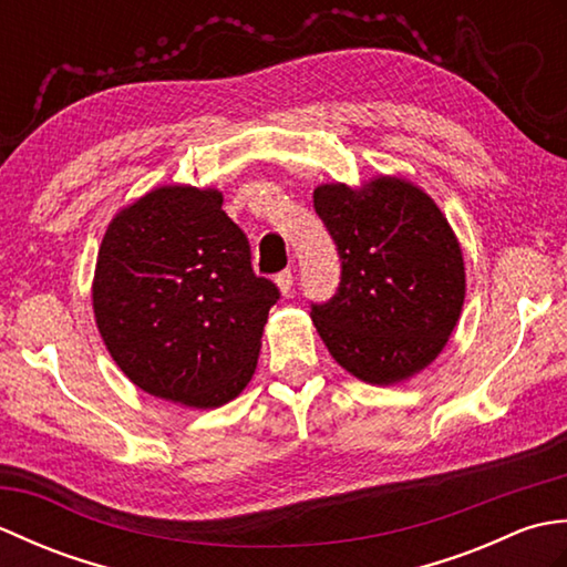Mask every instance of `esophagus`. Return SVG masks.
<instances>
[{"label":"esophagus","mask_w":567,"mask_h":567,"mask_svg":"<svg viewBox=\"0 0 567 567\" xmlns=\"http://www.w3.org/2000/svg\"><path fill=\"white\" fill-rule=\"evenodd\" d=\"M292 282H295L292 270H282L280 275L275 277V285H277V290H280V295H282V297H290V292H292Z\"/></svg>","instance_id":"1"}]
</instances>
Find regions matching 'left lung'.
<instances>
[{"label": "left lung", "mask_w": 567, "mask_h": 567, "mask_svg": "<svg viewBox=\"0 0 567 567\" xmlns=\"http://www.w3.org/2000/svg\"><path fill=\"white\" fill-rule=\"evenodd\" d=\"M315 209L341 252V285L311 321L331 358L368 384L429 368L465 302V262L439 204L419 185L378 175L360 187L323 183Z\"/></svg>", "instance_id": "left-lung-1"}]
</instances>
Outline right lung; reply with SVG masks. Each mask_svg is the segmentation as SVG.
Segmentation results:
<instances>
[{
	"instance_id": "right-lung-1",
	"label": "right lung",
	"mask_w": 567,
	"mask_h": 567,
	"mask_svg": "<svg viewBox=\"0 0 567 567\" xmlns=\"http://www.w3.org/2000/svg\"><path fill=\"white\" fill-rule=\"evenodd\" d=\"M216 187L163 185L118 209L97 252L94 321L138 390L214 409L246 390L277 287L250 268Z\"/></svg>"
}]
</instances>
